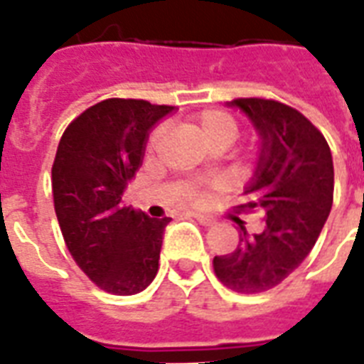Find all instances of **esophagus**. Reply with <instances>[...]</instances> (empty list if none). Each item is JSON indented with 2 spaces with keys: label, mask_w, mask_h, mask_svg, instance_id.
I'll return each mask as SVG.
<instances>
[{
  "label": "esophagus",
  "mask_w": 364,
  "mask_h": 364,
  "mask_svg": "<svg viewBox=\"0 0 364 364\" xmlns=\"http://www.w3.org/2000/svg\"><path fill=\"white\" fill-rule=\"evenodd\" d=\"M191 216L196 218L197 222H199L200 225H205V228H210V225H214V223H216V220H214V218L205 216V214H197V212H193Z\"/></svg>",
  "instance_id": "esophagus-1"
}]
</instances>
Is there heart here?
<instances>
[{
  "label": "heart",
  "instance_id": "obj_1",
  "mask_svg": "<svg viewBox=\"0 0 364 364\" xmlns=\"http://www.w3.org/2000/svg\"><path fill=\"white\" fill-rule=\"evenodd\" d=\"M199 132L203 135L208 144H218V142H225V144H231L238 135V126L232 116H229L228 112H220V110H206L199 116ZM164 132L161 129H156L150 136V148H154L159 142ZM184 200H200L203 199V190L199 186H193V188H188L182 196Z\"/></svg>",
  "mask_w": 364,
  "mask_h": 364
}]
</instances>
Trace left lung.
I'll list each match as a JSON object with an SVG mask.
<instances>
[{
	"instance_id": "obj_1",
	"label": "left lung",
	"mask_w": 364,
	"mask_h": 364,
	"mask_svg": "<svg viewBox=\"0 0 364 364\" xmlns=\"http://www.w3.org/2000/svg\"><path fill=\"white\" fill-rule=\"evenodd\" d=\"M259 136V156L244 188L242 210H259L261 232L244 228L235 252L214 257V272L237 293L282 284L318 240L333 206L334 167L325 136L299 112L270 100H235Z\"/></svg>"
}]
</instances>
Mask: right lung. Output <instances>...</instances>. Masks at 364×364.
I'll return each mask as SVG.
<instances>
[{
    "mask_svg": "<svg viewBox=\"0 0 364 364\" xmlns=\"http://www.w3.org/2000/svg\"><path fill=\"white\" fill-rule=\"evenodd\" d=\"M174 107L105 100L73 120L52 165V196L73 259L95 286L135 295L158 274L171 218H148L122 196L144 158L150 132Z\"/></svg>",
    "mask_w": 364,
    "mask_h": 364,
    "instance_id": "obj_1",
    "label": "right lung"
}]
</instances>
